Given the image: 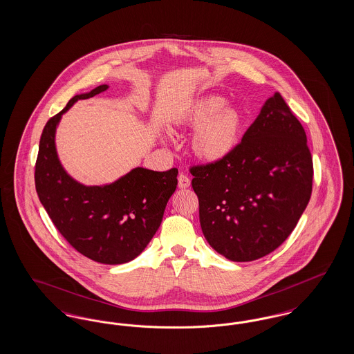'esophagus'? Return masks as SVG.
<instances>
[{
    "instance_id": "34e87169",
    "label": "esophagus",
    "mask_w": 354,
    "mask_h": 354,
    "mask_svg": "<svg viewBox=\"0 0 354 354\" xmlns=\"http://www.w3.org/2000/svg\"><path fill=\"white\" fill-rule=\"evenodd\" d=\"M191 185V180H189V178L185 175V174H180L179 176H178V185H179V188H182V189H185V188H188Z\"/></svg>"
}]
</instances>
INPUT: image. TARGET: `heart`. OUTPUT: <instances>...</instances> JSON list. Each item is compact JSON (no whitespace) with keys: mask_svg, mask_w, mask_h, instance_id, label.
I'll use <instances>...</instances> for the list:
<instances>
[{"mask_svg":"<svg viewBox=\"0 0 354 354\" xmlns=\"http://www.w3.org/2000/svg\"><path fill=\"white\" fill-rule=\"evenodd\" d=\"M227 100L218 94L204 95L189 103L175 118V126L194 130L192 153L205 163H218L228 158L240 145L245 115L235 106H225Z\"/></svg>","mask_w":354,"mask_h":354,"instance_id":"1","label":"heart"}]
</instances>
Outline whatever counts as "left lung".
Masks as SVG:
<instances>
[{
	"mask_svg": "<svg viewBox=\"0 0 354 354\" xmlns=\"http://www.w3.org/2000/svg\"><path fill=\"white\" fill-rule=\"evenodd\" d=\"M189 171L203 235L232 261H252L279 248L312 194L306 135L280 93L266 101L228 158Z\"/></svg>",
	"mask_w": 354,
	"mask_h": 354,
	"instance_id": "8db88e82",
	"label": "left lung"
}]
</instances>
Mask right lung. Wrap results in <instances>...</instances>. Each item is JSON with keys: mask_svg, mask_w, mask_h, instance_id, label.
I'll list each match as a JSON object with an SVG mask.
<instances>
[{"mask_svg": "<svg viewBox=\"0 0 354 354\" xmlns=\"http://www.w3.org/2000/svg\"><path fill=\"white\" fill-rule=\"evenodd\" d=\"M109 88L101 84L73 97L48 120L35 163V189L51 221L86 257L102 264H123L143 252L158 231L166 205L178 185V169L152 171L136 167L104 185H84L62 167L55 149V130L68 109L80 100Z\"/></svg>", "mask_w": 354, "mask_h": 354, "instance_id": "right-lung-1", "label": "right lung"}]
</instances>
